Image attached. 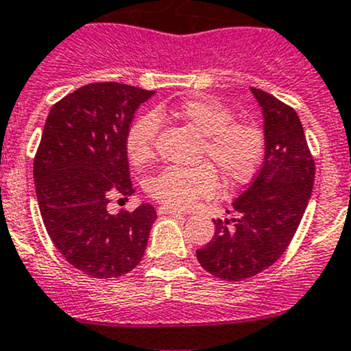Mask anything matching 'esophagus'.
<instances>
[{
    "label": "esophagus",
    "instance_id": "1",
    "mask_svg": "<svg viewBox=\"0 0 351 351\" xmlns=\"http://www.w3.org/2000/svg\"><path fill=\"white\" fill-rule=\"evenodd\" d=\"M158 214L159 215H183V212L176 210V208H171V207H165V205H162V207L158 208Z\"/></svg>",
    "mask_w": 351,
    "mask_h": 351
}]
</instances>
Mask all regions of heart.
<instances>
[{
    "label": "heart",
    "mask_w": 351,
    "mask_h": 351,
    "mask_svg": "<svg viewBox=\"0 0 351 351\" xmlns=\"http://www.w3.org/2000/svg\"><path fill=\"white\" fill-rule=\"evenodd\" d=\"M171 113L204 136L198 159L207 162L195 168L169 166L156 173L146 182L151 198L180 210L214 195L219 189L217 173L226 185H243L256 175L267 154L265 130L256 122L234 120L231 108L212 98H189ZM161 115L162 112L146 113L127 130L125 153L134 166L154 158Z\"/></svg>",
    "instance_id": "1"
}]
</instances>
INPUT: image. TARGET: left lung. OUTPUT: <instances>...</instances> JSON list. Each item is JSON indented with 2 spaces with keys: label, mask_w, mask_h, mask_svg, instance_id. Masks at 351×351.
<instances>
[{
  "label": "left lung",
  "mask_w": 351,
  "mask_h": 351,
  "mask_svg": "<svg viewBox=\"0 0 351 351\" xmlns=\"http://www.w3.org/2000/svg\"><path fill=\"white\" fill-rule=\"evenodd\" d=\"M251 91L265 119L263 166L232 202L236 217L214 221V238L197 250L202 267L228 282L254 277L285 253L306 212L316 169L295 110L267 91Z\"/></svg>",
  "instance_id": "obj_1"
}]
</instances>
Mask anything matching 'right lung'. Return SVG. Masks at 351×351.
<instances>
[{
    "instance_id": "right-lung-1",
    "label": "right lung",
    "mask_w": 351,
    "mask_h": 351,
    "mask_svg": "<svg viewBox=\"0 0 351 351\" xmlns=\"http://www.w3.org/2000/svg\"><path fill=\"white\" fill-rule=\"evenodd\" d=\"M154 91L91 83L49 112L34 159L42 221L59 253L93 278H117L139 265L156 210L143 204L112 215V197L134 193L125 136ZM122 200V198H120Z\"/></svg>"
}]
</instances>
